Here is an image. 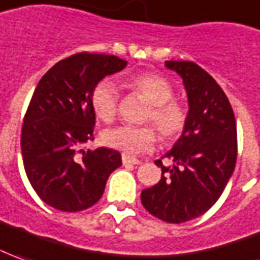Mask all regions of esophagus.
I'll return each instance as SVG.
<instances>
[{
	"mask_svg": "<svg viewBox=\"0 0 260 260\" xmlns=\"http://www.w3.org/2000/svg\"><path fill=\"white\" fill-rule=\"evenodd\" d=\"M122 164L123 165H139L141 164V160L137 159V158H132L129 155H122Z\"/></svg>",
	"mask_w": 260,
	"mask_h": 260,
	"instance_id": "1",
	"label": "esophagus"
}]
</instances>
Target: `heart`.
Returning a JSON list of instances; mask_svg holds the SVG:
<instances>
[{
	"instance_id": "obj_1",
	"label": "heart",
	"mask_w": 260,
	"mask_h": 260,
	"mask_svg": "<svg viewBox=\"0 0 260 260\" xmlns=\"http://www.w3.org/2000/svg\"><path fill=\"white\" fill-rule=\"evenodd\" d=\"M128 86L149 102L144 122L153 123L165 141L181 137L188 125L189 112L182 102L174 100V86L162 75L146 72L131 79ZM91 107L95 116L102 122H112L118 112V89L109 79H102L91 92ZM156 131L151 125L129 126L122 125L104 131V144L126 153L139 155L151 151L156 144Z\"/></svg>"
}]
</instances>
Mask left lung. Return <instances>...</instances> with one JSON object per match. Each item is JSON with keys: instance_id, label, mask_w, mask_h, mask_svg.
Instances as JSON below:
<instances>
[{"instance_id": "1", "label": "left lung", "mask_w": 260, "mask_h": 260, "mask_svg": "<svg viewBox=\"0 0 260 260\" xmlns=\"http://www.w3.org/2000/svg\"><path fill=\"white\" fill-rule=\"evenodd\" d=\"M183 79L188 92V125L165 155L174 162L160 167V181L141 193L152 216L182 223L209 211L234 174L238 134L234 109L222 88L199 65L190 61H165Z\"/></svg>"}]
</instances>
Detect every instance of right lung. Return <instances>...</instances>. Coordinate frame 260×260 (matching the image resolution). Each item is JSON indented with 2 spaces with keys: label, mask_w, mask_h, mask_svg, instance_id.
Listing matches in <instances>:
<instances>
[{
  "label": "right lung",
  "mask_w": 260,
  "mask_h": 260,
  "mask_svg": "<svg viewBox=\"0 0 260 260\" xmlns=\"http://www.w3.org/2000/svg\"><path fill=\"white\" fill-rule=\"evenodd\" d=\"M126 63L115 55L74 54L56 62L34 91L21 131L22 162L37 195L58 211L91 208L122 165L115 149L89 151L85 145L93 141L92 89Z\"/></svg>",
  "instance_id": "1"
}]
</instances>
